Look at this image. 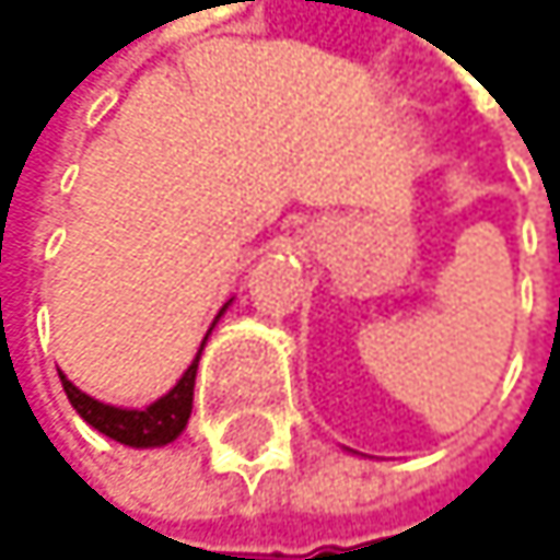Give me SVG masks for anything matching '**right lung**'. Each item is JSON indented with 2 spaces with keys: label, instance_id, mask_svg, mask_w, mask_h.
I'll list each match as a JSON object with an SVG mask.
<instances>
[{
  "label": "right lung",
  "instance_id": "right-lung-1",
  "mask_svg": "<svg viewBox=\"0 0 560 560\" xmlns=\"http://www.w3.org/2000/svg\"><path fill=\"white\" fill-rule=\"evenodd\" d=\"M195 376H198V359L187 365V373L177 380V386L161 396L158 402H150L147 410H120V406H106L86 393H80L67 376L59 373L62 389H67L73 410L100 433H106L117 443L127 446H164L180 436L190 417V402H195Z\"/></svg>",
  "mask_w": 560,
  "mask_h": 560
}]
</instances>
